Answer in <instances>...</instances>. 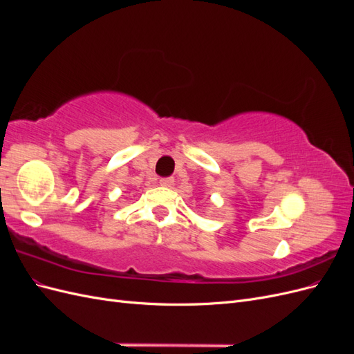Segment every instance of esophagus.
Listing matches in <instances>:
<instances>
[{"instance_id":"esophagus-1","label":"esophagus","mask_w":354,"mask_h":354,"mask_svg":"<svg viewBox=\"0 0 354 354\" xmlns=\"http://www.w3.org/2000/svg\"><path fill=\"white\" fill-rule=\"evenodd\" d=\"M159 185L162 187H171L174 185V178L173 177H167V178H160Z\"/></svg>"}]
</instances>
